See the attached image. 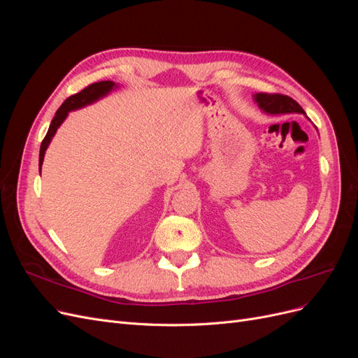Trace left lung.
Instances as JSON below:
<instances>
[{"mask_svg": "<svg viewBox=\"0 0 358 358\" xmlns=\"http://www.w3.org/2000/svg\"><path fill=\"white\" fill-rule=\"evenodd\" d=\"M255 101L258 103L259 109H263L267 113H305L301 106L292 100L291 96L284 94H268V92H258L255 95Z\"/></svg>", "mask_w": 358, "mask_h": 358, "instance_id": "left-lung-1", "label": "left lung"}]
</instances>
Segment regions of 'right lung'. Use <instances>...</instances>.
<instances>
[{"instance_id": "1", "label": "right lung", "mask_w": 358, "mask_h": 358, "mask_svg": "<svg viewBox=\"0 0 358 358\" xmlns=\"http://www.w3.org/2000/svg\"><path fill=\"white\" fill-rule=\"evenodd\" d=\"M115 86V82L112 80H101V82H95L86 86L82 91L76 92L73 95H70L69 99L62 103V106L57 110L55 116H53L50 127L48 129V133L43 138L41 146H40V158H38V167H41L43 164V158H45V152L50 143V140L53 137V134L57 133V128L62 124L64 119L67 117L70 110L79 109V107H83L86 104H91L94 101H96L99 99H101L103 95H106L109 91H112V88Z\"/></svg>"}]
</instances>
